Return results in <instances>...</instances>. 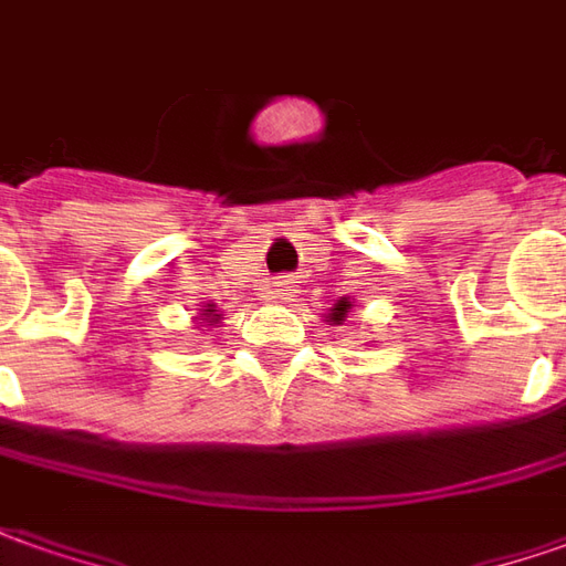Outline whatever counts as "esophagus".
Returning <instances> with one entry per match:
<instances>
[{
  "label": "esophagus",
  "mask_w": 566,
  "mask_h": 566,
  "mask_svg": "<svg viewBox=\"0 0 566 566\" xmlns=\"http://www.w3.org/2000/svg\"><path fill=\"white\" fill-rule=\"evenodd\" d=\"M271 298H280V302H290L292 295H295V280L292 276H276L274 283H271V290H268Z\"/></svg>",
  "instance_id": "obj_1"
}]
</instances>
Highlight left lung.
<instances>
[{"label": "left lung", "mask_w": 566, "mask_h": 566, "mask_svg": "<svg viewBox=\"0 0 566 566\" xmlns=\"http://www.w3.org/2000/svg\"><path fill=\"white\" fill-rule=\"evenodd\" d=\"M348 311H350L348 298H338V302H335V307H333V314H329V321L342 323L345 317H348Z\"/></svg>", "instance_id": "obj_1"}]
</instances>
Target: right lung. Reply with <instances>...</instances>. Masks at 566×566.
Segmentation results:
<instances>
[{
    "mask_svg": "<svg viewBox=\"0 0 566 566\" xmlns=\"http://www.w3.org/2000/svg\"><path fill=\"white\" fill-rule=\"evenodd\" d=\"M218 321H221V314H216V305H202V323H209V326H212V323Z\"/></svg>",
    "mask_w": 566,
    "mask_h": 566,
    "instance_id": "1",
    "label": "right lung"
}]
</instances>
